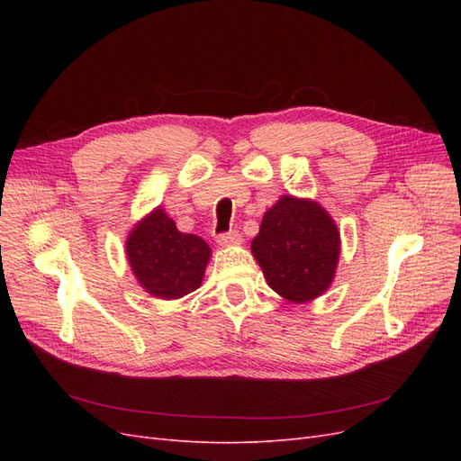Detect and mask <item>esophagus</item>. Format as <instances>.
Wrapping results in <instances>:
<instances>
[{
  "mask_svg": "<svg viewBox=\"0 0 461 461\" xmlns=\"http://www.w3.org/2000/svg\"><path fill=\"white\" fill-rule=\"evenodd\" d=\"M215 240L219 246H239V244H242V234L239 230L221 232L215 236Z\"/></svg>",
  "mask_w": 461,
  "mask_h": 461,
  "instance_id": "obj_1",
  "label": "esophagus"
}]
</instances>
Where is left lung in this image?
Returning a JSON list of instances; mask_svg holds the SVG:
<instances>
[{
    "label": "left lung",
    "mask_w": 461,
    "mask_h": 461,
    "mask_svg": "<svg viewBox=\"0 0 461 461\" xmlns=\"http://www.w3.org/2000/svg\"><path fill=\"white\" fill-rule=\"evenodd\" d=\"M252 252L276 294L303 303L332 283L340 236L319 203L283 196L263 215Z\"/></svg>",
    "instance_id": "left-lung-1"
}]
</instances>
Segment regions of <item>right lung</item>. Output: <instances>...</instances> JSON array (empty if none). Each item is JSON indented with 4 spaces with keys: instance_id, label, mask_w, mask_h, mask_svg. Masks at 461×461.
I'll return each instance as SVG.
<instances>
[{
    "instance_id": "right-lung-1",
    "label": "right lung",
    "mask_w": 461,
    "mask_h": 461,
    "mask_svg": "<svg viewBox=\"0 0 461 461\" xmlns=\"http://www.w3.org/2000/svg\"><path fill=\"white\" fill-rule=\"evenodd\" d=\"M212 249L196 234L180 232L163 209H156L127 240L131 267L146 292L161 300L183 298L202 285Z\"/></svg>"
}]
</instances>
